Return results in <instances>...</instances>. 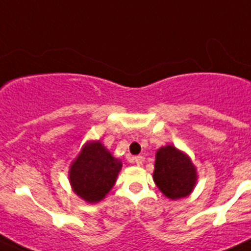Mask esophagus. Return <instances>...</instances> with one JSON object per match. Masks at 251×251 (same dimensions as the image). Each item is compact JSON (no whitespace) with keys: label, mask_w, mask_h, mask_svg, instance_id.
<instances>
[{"label":"esophagus","mask_w":251,"mask_h":251,"mask_svg":"<svg viewBox=\"0 0 251 251\" xmlns=\"http://www.w3.org/2000/svg\"><path fill=\"white\" fill-rule=\"evenodd\" d=\"M134 161H135V164L139 165V166H140V165H142V162H144V157H142V156H136L134 159Z\"/></svg>","instance_id":"34e87169"}]
</instances>
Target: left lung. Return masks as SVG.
<instances>
[{
	"label": "left lung",
	"mask_w": 251,
	"mask_h": 251,
	"mask_svg": "<svg viewBox=\"0 0 251 251\" xmlns=\"http://www.w3.org/2000/svg\"><path fill=\"white\" fill-rule=\"evenodd\" d=\"M196 180V169L186 153L173 145L157 150L153 181L166 198L177 200L190 195Z\"/></svg>",
	"instance_id": "8db88e82"
}]
</instances>
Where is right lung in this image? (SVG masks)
Wrapping results in <instances>:
<instances>
[{
    "mask_svg": "<svg viewBox=\"0 0 251 251\" xmlns=\"http://www.w3.org/2000/svg\"><path fill=\"white\" fill-rule=\"evenodd\" d=\"M123 164L100 141L86 142L70 166L72 190L87 202L101 201L112 189Z\"/></svg>",
    "mask_w": 251,
    "mask_h": 251,
    "instance_id": "1",
    "label": "right lung"
}]
</instances>
